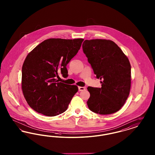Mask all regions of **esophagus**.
Returning a JSON list of instances; mask_svg holds the SVG:
<instances>
[{"label":"esophagus","instance_id":"obj_1","mask_svg":"<svg viewBox=\"0 0 155 155\" xmlns=\"http://www.w3.org/2000/svg\"><path fill=\"white\" fill-rule=\"evenodd\" d=\"M86 88L85 87H78V91H84L85 90Z\"/></svg>","mask_w":155,"mask_h":155}]
</instances>
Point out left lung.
Listing matches in <instances>:
<instances>
[{"instance_id": "obj_1", "label": "left lung", "mask_w": 155, "mask_h": 155, "mask_svg": "<svg viewBox=\"0 0 155 155\" xmlns=\"http://www.w3.org/2000/svg\"><path fill=\"white\" fill-rule=\"evenodd\" d=\"M83 52L102 87H88L89 109L97 114H110L124 104L131 88V64L125 54L113 41L85 40Z\"/></svg>"}]
</instances>
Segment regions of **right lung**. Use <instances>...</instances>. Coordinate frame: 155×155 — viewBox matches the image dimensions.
<instances>
[{"mask_svg":"<svg viewBox=\"0 0 155 155\" xmlns=\"http://www.w3.org/2000/svg\"><path fill=\"white\" fill-rule=\"evenodd\" d=\"M83 41L50 38L27 56L22 67L21 88L33 110L52 117L67 109L78 87L59 82L56 78L59 73L68 76L67 64L77 54Z\"/></svg>","mask_w":155,"mask_h":155,"instance_id":"right-lung-1","label":"right lung"}]
</instances>
